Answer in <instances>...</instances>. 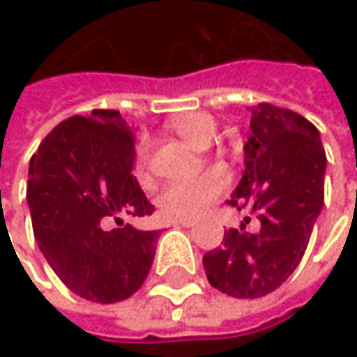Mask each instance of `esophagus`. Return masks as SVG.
Returning <instances> with one entry per match:
<instances>
[{
	"mask_svg": "<svg viewBox=\"0 0 357 357\" xmlns=\"http://www.w3.org/2000/svg\"><path fill=\"white\" fill-rule=\"evenodd\" d=\"M172 227H185V228H192L197 222L195 220H190V218H172L171 220Z\"/></svg>",
	"mask_w": 357,
	"mask_h": 357,
	"instance_id": "1",
	"label": "esophagus"
}]
</instances>
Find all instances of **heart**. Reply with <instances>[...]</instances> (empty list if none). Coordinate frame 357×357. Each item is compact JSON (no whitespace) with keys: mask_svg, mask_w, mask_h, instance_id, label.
<instances>
[{"mask_svg":"<svg viewBox=\"0 0 357 357\" xmlns=\"http://www.w3.org/2000/svg\"><path fill=\"white\" fill-rule=\"evenodd\" d=\"M172 129L186 143L197 149L208 146L214 139L216 125L204 113H188L172 121ZM228 186V172L220 167L202 172L190 181L167 185L158 195V208L169 218H195L202 214Z\"/></svg>","mask_w":357,"mask_h":357,"instance_id":"1","label":"heart"}]
</instances>
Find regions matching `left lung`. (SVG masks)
Listing matches in <instances>:
<instances>
[{"instance_id":"obj_1","label":"left lung","mask_w":357,"mask_h":357,"mask_svg":"<svg viewBox=\"0 0 357 357\" xmlns=\"http://www.w3.org/2000/svg\"><path fill=\"white\" fill-rule=\"evenodd\" d=\"M252 135L244 144V174L228 200L250 216L225 230L222 246L202 256L206 278L234 298L274 292L306 252L324 206L326 153L320 132L290 109L250 107Z\"/></svg>"}]
</instances>
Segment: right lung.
I'll return each instance as SVG.
<instances>
[{
	"instance_id": "add662e5",
	"label": "right lung",
	"mask_w": 357,
	"mask_h": 357,
	"mask_svg": "<svg viewBox=\"0 0 357 357\" xmlns=\"http://www.w3.org/2000/svg\"><path fill=\"white\" fill-rule=\"evenodd\" d=\"M132 160L135 129L111 109L65 119L29 160L39 250L63 284L91 302L127 300L153 266L160 230L123 225V216L155 211L130 174Z\"/></svg>"
}]
</instances>
